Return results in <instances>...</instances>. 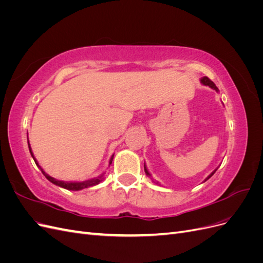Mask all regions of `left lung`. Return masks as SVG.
Here are the masks:
<instances>
[{"instance_id":"1","label":"left lung","mask_w":263,"mask_h":263,"mask_svg":"<svg viewBox=\"0 0 263 263\" xmlns=\"http://www.w3.org/2000/svg\"><path fill=\"white\" fill-rule=\"evenodd\" d=\"M201 83H202V84H204V85H209V86L211 87V89L215 90V91H216V92H219L218 87H217L216 85H215V84H214V82H213V81H211L208 77H203V78H201ZM217 169H218V168H217ZM217 169H215V170H214V171H213V172L210 174V176H209L208 178H206V179L204 180V182H205V181H208V180H209V179H210V178L213 176V174H214L215 172H216V170H217ZM145 172H146L147 176H148V177L151 179V174L149 173V171H148V169H147L146 164H145ZM157 183H158V182H157Z\"/></svg>"}]
</instances>
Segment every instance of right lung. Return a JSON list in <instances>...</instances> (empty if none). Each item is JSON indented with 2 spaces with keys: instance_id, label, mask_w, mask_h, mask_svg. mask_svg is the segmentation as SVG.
<instances>
[{
  "instance_id": "obj_1",
  "label": "right lung",
  "mask_w": 263,
  "mask_h": 263,
  "mask_svg": "<svg viewBox=\"0 0 263 263\" xmlns=\"http://www.w3.org/2000/svg\"><path fill=\"white\" fill-rule=\"evenodd\" d=\"M28 148H29V153H30L31 157H33L36 165L38 166L39 169L42 170V172H43L44 176L46 177V179L48 180V181H50L51 183H53L54 185H58V186H60V187H62V189H66V190H69V191H80V190H83V189H86V187H91V186L97 185V184H99L100 182H102L103 180H104V174H105V173H102L100 177L93 178V179L86 180V181H82V182H67V181H60V180L54 179V178L50 177L49 174H47V173L44 171V169L42 168V166L38 164V162H37V160H36V158L34 157L33 151H31V148H30V145H29V141H28ZM113 157H114V155H113L112 157H110L108 165H110V163H112Z\"/></svg>"
}]
</instances>
